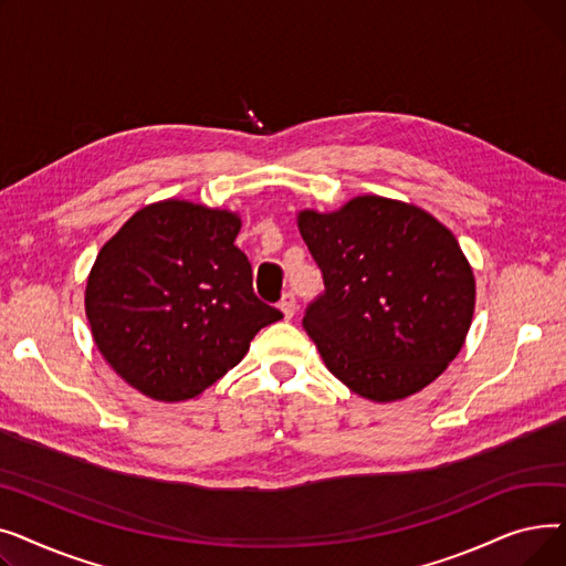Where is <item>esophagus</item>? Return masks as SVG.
I'll list each match as a JSON object with an SVG mask.
<instances>
[{
  "mask_svg": "<svg viewBox=\"0 0 566 566\" xmlns=\"http://www.w3.org/2000/svg\"><path fill=\"white\" fill-rule=\"evenodd\" d=\"M295 295L293 293H284L282 295V301H280V310H282V314H284V318H291L293 314H295Z\"/></svg>",
  "mask_w": 566,
  "mask_h": 566,
  "instance_id": "esophagus-1",
  "label": "esophagus"
}]
</instances>
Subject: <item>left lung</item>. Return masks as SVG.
<instances>
[{"mask_svg": "<svg viewBox=\"0 0 566 566\" xmlns=\"http://www.w3.org/2000/svg\"><path fill=\"white\" fill-rule=\"evenodd\" d=\"M323 275L303 328L344 385L397 401L436 380L463 346L474 277L450 229L418 206L358 197L298 216Z\"/></svg>", "mask_w": 566, "mask_h": 566, "instance_id": "8db88e82", "label": "left lung"}]
</instances>
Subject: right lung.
I'll use <instances>...</instances> for the list:
<instances>
[{"label": "right lung", "mask_w": 566, "mask_h": 566, "mask_svg": "<svg viewBox=\"0 0 566 566\" xmlns=\"http://www.w3.org/2000/svg\"><path fill=\"white\" fill-rule=\"evenodd\" d=\"M238 229L233 213L169 199L142 208L98 252L86 318L105 360L142 395H201L282 318L256 298Z\"/></svg>", "instance_id": "1"}]
</instances>
